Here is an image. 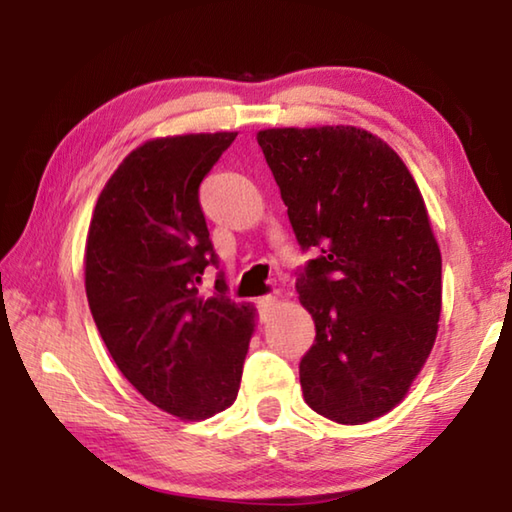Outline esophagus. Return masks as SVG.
Here are the masks:
<instances>
[{"label": "esophagus", "instance_id": "1", "mask_svg": "<svg viewBox=\"0 0 512 512\" xmlns=\"http://www.w3.org/2000/svg\"><path fill=\"white\" fill-rule=\"evenodd\" d=\"M275 305H277V298H275V296H262V298L257 300L259 316H262V320L268 316V311H271Z\"/></svg>", "mask_w": 512, "mask_h": 512}]
</instances>
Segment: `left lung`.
<instances>
[{
  "label": "left lung",
  "instance_id": "8db88e82",
  "mask_svg": "<svg viewBox=\"0 0 512 512\" xmlns=\"http://www.w3.org/2000/svg\"><path fill=\"white\" fill-rule=\"evenodd\" d=\"M298 244L316 248L296 289L316 325L300 386L339 424L377 420L427 363L443 309V262L400 155L359 126L257 133Z\"/></svg>",
  "mask_w": 512,
  "mask_h": 512
}]
</instances>
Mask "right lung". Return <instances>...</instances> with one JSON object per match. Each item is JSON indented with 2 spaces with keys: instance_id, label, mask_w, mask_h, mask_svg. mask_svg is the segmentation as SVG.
<instances>
[{
  "instance_id": "obj_1",
  "label": "right lung",
  "mask_w": 512,
  "mask_h": 512,
  "mask_svg": "<svg viewBox=\"0 0 512 512\" xmlns=\"http://www.w3.org/2000/svg\"><path fill=\"white\" fill-rule=\"evenodd\" d=\"M237 133L153 137L121 160L94 205L85 291L94 323L131 384L185 422L235 404L257 309L198 291L216 264L198 203Z\"/></svg>"
}]
</instances>
